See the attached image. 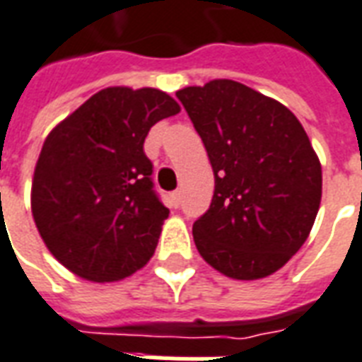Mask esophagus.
I'll use <instances>...</instances> for the list:
<instances>
[{"mask_svg": "<svg viewBox=\"0 0 362 362\" xmlns=\"http://www.w3.org/2000/svg\"><path fill=\"white\" fill-rule=\"evenodd\" d=\"M170 204L173 206V208H177V206H179V192L177 191L171 192V194H170Z\"/></svg>", "mask_w": 362, "mask_h": 362, "instance_id": "34e87169", "label": "esophagus"}]
</instances>
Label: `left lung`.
<instances>
[{
  "label": "left lung",
  "mask_w": 362,
  "mask_h": 362,
  "mask_svg": "<svg viewBox=\"0 0 362 362\" xmlns=\"http://www.w3.org/2000/svg\"><path fill=\"white\" fill-rule=\"evenodd\" d=\"M211 170L210 210L192 225L204 262L229 279L273 274L303 246L322 197V170L300 119L233 80L179 89Z\"/></svg>",
  "instance_id": "left-lung-1"
}]
</instances>
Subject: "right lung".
Masks as SVG:
<instances>
[{"label": "right lung", "mask_w": 362, "mask_h": 362, "mask_svg": "<svg viewBox=\"0 0 362 362\" xmlns=\"http://www.w3.org/2000/svg\"><path fill=\"white\" fill-rule=\"evenodd\" d=\"M181 110L154 88L100 89L53 127L32 179V216L55 259L91 282L126 279L154 254L170 210L143 145Z\"/></svg>", "instance_id": "obj_1"}]
</instances>
